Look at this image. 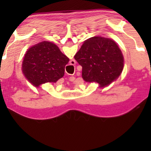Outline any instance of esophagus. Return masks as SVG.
Here are the masks:
<instances>
[{
  "instance_id": "obj_1",
  "label": "esophagus",
  "mask_w": 151,
  "mask_h": 151,
  "mask_svg": "<svg viewBox=\"0 0 151 151\" xmlns=\"http://www.w3.org/2000/svg\"><path fill=\"white\" fill-rule=\"evenodd\" d=\"M75 80V78H74V77H69V81H71V82H74V80Z\"/></svg>"
}]
</instances>
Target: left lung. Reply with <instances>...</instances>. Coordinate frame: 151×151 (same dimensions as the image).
Masks as SVG:
<instances>
[{
  "mask_svg": "<svg viewBox=\"0 0 151 151\" xmlns=\"http://www.w3.org/2000/svg\"><path fill=\"white\" fill-rule=\"evenodd\" d=\"M83 67L82 77L87 83H99L101 87L116 80L123 68V56L114 41L101 36L90 38L74 55Z\"/></svg>",
  "mask_w": 151,
  "mask_h": 151,
  "instance_id": "8db88e82",
  "label": "left lung"
}]
</instances>
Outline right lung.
<instances>
[{
	"mask_svg": "<svg viewBox=\"0 0 151 151\" xmlns=\"http://www.w3.org/2000/svg\"><path fill=\"white\" fill-rule=\"evenodd\" d=\"M68 61L55 45L45 41L28 49L22 62V72L32 84L39 87L62 78Z\"/></svg>",
	"mask_w": 151,
	"mask_h": 151,
	"instance_id": "right-lung-1",
	"label": "right lung"
}]
</instances>
